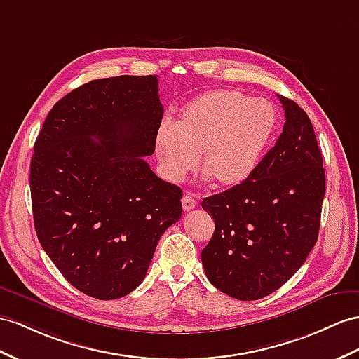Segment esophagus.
Here are the masks:
<instances>
[{"label": "esophagus", "instance_id": "esophagus-1", "mask_svg": "<svg viewBox=\"0 0 359 359\" xmlns=\"http://www.w3.org/2000/svg\"><path fill=\"white\" fill-rule=\"evenodd\" d=\"M182 206H183V210H191V209H194L196 206H197V200H196V197L192 196V194H185L183 196V198H182Z\"/></svg>", "mask_w": 359, "mask_h": 359}]
</instances>
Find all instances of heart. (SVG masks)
Returning <instances> with one entry per match:
<instances>
[{
	"label": "heart",
	"mask_w": 359,
	"mask_h": 359,
	"mask_svg": "<svg viewBox=\"0 0 359 359\" xmlns=\"http://www.w3.org/2000/svg\"><path fill=\"white\" fill-rule=\"evenodd\" d=\"M276 123L267 100L233 89L208 90L189 101L176 124L159 126L156 154L163 177L183 180L196 168L198 154L201 170L218 187L241 185L258 168Z\"/></svg>",
	"instance_id": "b5f03b06"
}]
</instances>
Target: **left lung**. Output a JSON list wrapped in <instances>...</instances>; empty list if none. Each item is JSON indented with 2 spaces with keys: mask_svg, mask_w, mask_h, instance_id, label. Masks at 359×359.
I'll return each mask as SVG.
<instances>
[{
  "mask_svg": "<svg viewBox=\"0 0 359 359\" xmlns=\"http://www.w3.org/2000/svg\"><path fill=\"white\" fill-rule=\"evenodd\" d=\"M283 132L241 185L201 201L215 231L201 252L215 288L238 300L279 290L317 243L326 179L314 127L292 100L278 95Z\"/></svg>",
  "mask_w": 359,
  "mask_h": 359,
  "instance_id": "obj_1",
  "label": "left lung"
}]
</instances>
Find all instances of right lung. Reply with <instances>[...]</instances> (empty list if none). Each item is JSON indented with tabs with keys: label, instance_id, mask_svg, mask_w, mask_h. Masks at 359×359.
Masks as SVG:
<instances>
[{
	"label": "right lung",
	"instance_id": "add662e5",
	"mask_svg": "<svg viewBox=\"0 0 359 359\" xmlns=\"http://www.w3.org/2000/svg\"><path fill=\"white\" fill-rule=\"evenodd\" d=\"M156 76L92 80L50 110L30 165L39 243L86 296H127L159 238L182 217L183 192L159 179L151 156L162 121Z\"/></svg>",
	"mask_w": 359,
	"mask_h": 359
}]
</instances>
